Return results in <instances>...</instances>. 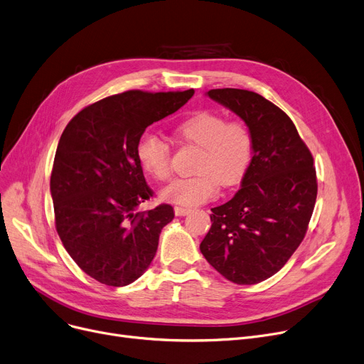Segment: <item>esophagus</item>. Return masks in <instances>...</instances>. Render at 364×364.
I'll return each mask as SVG.
<instances>
[{
    "label": "esophagus",
    "mask_w": 364,
    "mask_h": 364,
    "mask_svg": "<svg viewBox=\"0 0 364 364\" xmlns=\"http://www.w3.org/2000/svg\"><path fill=\"white\" fill-rule=\"evenodd\" d=\"M173 213H176V215H180V217H183V215H187L188 213H191V208H183V207H176V208H173Z\"/></svg>",
    "instance_id": "esophagus-1"
}]
</instances>
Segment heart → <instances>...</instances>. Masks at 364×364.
I'll use <instances>...</instances> for the list:
<instances>
[{
	"mask_svg": "<svg viewBox=\"0 0 364 364\" xmlns=\"http://www.w3.org/2000/svg\"><path fill=\"white\" fill-rule=\"evenodd\" d=\"M176 135L184 144L199 149L193 165L196 176L173 180L162 191V199L177 205H198L211 199L218 183L223 187L238 184L252 157V135L241 120L223 114L200 112L181 120ZM138 162L157 181L171 177V149L164 138L146 134L136 146Z\"/></svg>",
	"mask_w": 364,
	"mask_h": 364,
	"instance_id": "1",
	"label": "heart"
}]
</instances>
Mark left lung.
Listing matches in <instances>:
<instances>
[{
    "label": "left lung",
    "instance_id": "left-lung-1",
    "mask_svg": "<svg viewBox=\"0 0 364 364\" xmlns=\"http://www.w3.org/2000/svg\"><path fill=\"white\" fill-rule=\"evenodd\" d=\"M208 97L238 114L252 135V159L241 188L211 208L200 252L235 284L264 281L304 241L317 199L314 157L291 119L262 95L211 89Z\"/></svg>",
    "mask_w": 364,
    "mask_h": 364
}]
</instances>
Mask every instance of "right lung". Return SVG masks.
I'll return each instance as SVG.
<instances>
[{"mask_svg": "<svg viewBox=\"0 0 364 364\" xmlns=\"http://www.w3.org/2000/svg\"><path fill=\"white\" fill-rule=\"evenodd\" d=\"M193 93H117L85 107L60 135L50 177L56 230L80 269L105 286L123 287L143 275L173 218L168 203L135 213L153 198L136 146L147 126Z\"/></svg>", "mask_w": 364, "mask_h": 364, "instance_id": "1", "label": "right lung"}]
</instances>
